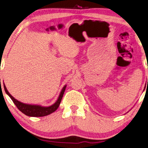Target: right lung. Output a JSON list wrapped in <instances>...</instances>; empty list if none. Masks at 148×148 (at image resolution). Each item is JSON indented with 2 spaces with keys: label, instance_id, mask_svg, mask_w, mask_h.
I'll return each instance as SVG.
<instances>
[{
  "label": "right lung",
  "instance_id": "add662e5",
  "mask_svg": "<svg viewBox=\"0 0 148 148\" xmlns=\"http://www.w3.org/2000/svg\"><path fill=\"white\" fill-rule=\"evenodd\" d=\"M66 86V85H65L63 86L57 101L53 105L49 106H42L41 105H29V104L23 103L22 102H20V101L16 100V99H14L12 95L9 93V92L8 91V90L4 83V87L5 93L10 96V97L11 98V100L13 101L14 105H16V106L18 108V109L20 112H22L23 114H24L25 115L29 117H43L51 114L52 113L56 111L60 106L61 101L62 99L63 94H64Z\"/></svg>",
  "mask_w": 148,
  "mask_h": 148
}]
</instances>
